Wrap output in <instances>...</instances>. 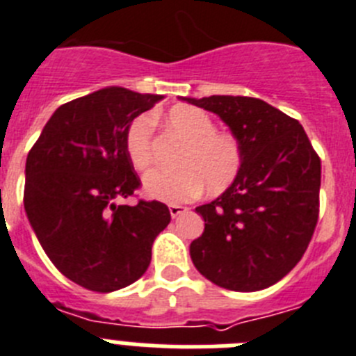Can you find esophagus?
I'll return each instance as SVG.
<instances>
[{"instance_id":"obj_1","label":"esophagus","mask_w":356,"mask_h":356,"mask_svg":"<svg viewBox=\"0 0 356 356\" xmlns=\"http://www.w3.org/2000/svg\"><path fill=\"white\" fill-rule=\"evenodd\" d=\"M187 210H188L187 207H184V205H169V212H171L172 219H175V217H178V216H181V213H185Z\"/></svg>"}]
</instances>
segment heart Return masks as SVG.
<instances>
[{
  "instance_id": "obj_1",
  "label": "heart",
  "mask_w": 356,
  "mask_h": 356,
  "mask_svg": "<svg viewBox=\"0 0 356 356\" xmlns=\"http://www.w3.org/2000/svg\"><path fill=\"white\" fill-rule=\"evenodd\" d=\"M165 122L185 137V144L176 155L178 168L153 169L144 176L147 196L168 203H181L197 196L203 187L209 194L225 193L237 180L244 153L234 134L216 130L212 118L191 105L172 106L165 114ZM124 147L137 171L149 168L153 162L151 118L140 115L131 121Z\"/></svg>"
}]
</instances>
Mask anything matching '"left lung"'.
I'll return each instance as SVG.
<instances>
[{"label": "left lung", "instance_id": "8db88e82", "mask_svg": "<svg viewBox=\"0 0 356 356\" xmlns=\"http://www.w3.org/2000/svg\"><path fill=\"white\" fill-rule=\"evenodd\" d=\"M185 102L217 114L244 153L241 175L197 207L205 232L191 244L197 271L228 291L271 287L292 271L319 219L321 159L300 121L259 97Z\"/></svg>", "mask_w": 356, "mask_h": 356}]
</instances>
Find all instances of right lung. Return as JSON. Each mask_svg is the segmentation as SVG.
I'll use <instances>...</instances> for the list:
<instances>
[{
  "label": "right lung",
  "mask_w": 356,
  "mask_h": 356,
  "mask_svg": "<svg viewBox=\"0 0 356 356\" xmlns=\"http://www.w3.org/2000/svg\"><path fill=\"white\" fill-rule=\"evenodd\" d=\"M160 97L110 87L64 103L28 153V221L56 269L83 289L112 292L137 282L171 221L160 201L118 205L140 187L127 130Z\"/></svg>",
  "instance_id": "obj_1"
}]
</instances>
